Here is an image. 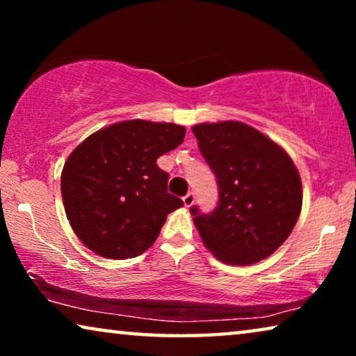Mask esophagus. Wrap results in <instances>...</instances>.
<instances>
[{"label":"esophagus","mask_w":356,"mask_h":356,"mask_svg":"<svg viewBox=\"0 0 356 356\" xmlns=\"http://www.w3.org/2000/svg\"><path fill=\"white\" fill-rule=\"evenodd\" d=\"M194 199H196V196H194V193H188L186 196L183 197V202H184V206H186V207H191L193 204H194Z\"/></svg>","instance_id":"1"}]
</instances>
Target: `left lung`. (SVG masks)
<instances>
[{
	"label": "left lung",
	"mask_w": 356,
	"mask_h": 356,
	"mask_svg": "<svg viewBox=\"0 0 356 356\" xmlns=\"http://www.w3.org/2000/svg\"><path fill=\"white\" fill-rule=\"evenodd\" d=\"M193 133L218 186L211 213L189 209L204 245L225 264L266 259L300 217L303 194L295 163L274 140L238 121L196 124Z\"/></svg>",
	"instance_id": "8db88e82"
}]
</instances>
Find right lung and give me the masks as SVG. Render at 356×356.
<instances>
[{
    "mask_svg": "<svg viewBox=\"0 0 356 356\" xmlns=\"http://www.w3.org/2000/svg\"><path fill=\"white\" fill-rule=\"evenodd\" d=\"M173 123L129 120L90 134L61 173L66 217L84 245L102 257L128 259L157 240L165 218L183 201L168 193L157 159L183 143Z\"/></svg>",
    "mask_w": 356,
    "mask_h": 356,
    "instance_id": "right-lung-1",
    "label": "right lung"
}]
</instances>
